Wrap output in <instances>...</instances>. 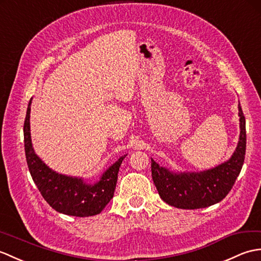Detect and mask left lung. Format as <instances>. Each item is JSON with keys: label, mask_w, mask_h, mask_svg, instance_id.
Listing matches in <instances>:
<instances>
[{"label": "left lung", "mask_w": 261, "mask_h": 261, "mask_svg": "<svg viewBox=\"0 0 261 261\" xmlns=\"http://www.w3.org/2000/svg\"><path fill=\"white\" fill-rule=\"evenodd\" d=\"M240 136L232 156L202 172H173L152 159V177L161 199L178 209H201L223 200L240 174L246 155V119L240 103Z\"/></svg>", "instance_id": "left-lung-1"}]
</instances>
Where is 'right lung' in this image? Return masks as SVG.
<instances>
[{
    "mask_svg": "<svg viewBox=\"0 0 261 261\" xmlns=\"http://www.w3.org/2000/svg\"><path fill=\"white\" fill-rule=\"evenodd\" d=\"M31 100L29 101L27 109L23 134L28 167L40 193L52 209L60 213L73 217H91L99 214L113 199L119 166L126 155L109 166L95 184H88L82 177L63 175L51 170L34 153L32 146L30 133Z\"/></svg>",
    "mask_w": 261,
    "mask_h": 261,
    "instance_id": "add662e5",
    "label": "right lung"
}]
</instances>
